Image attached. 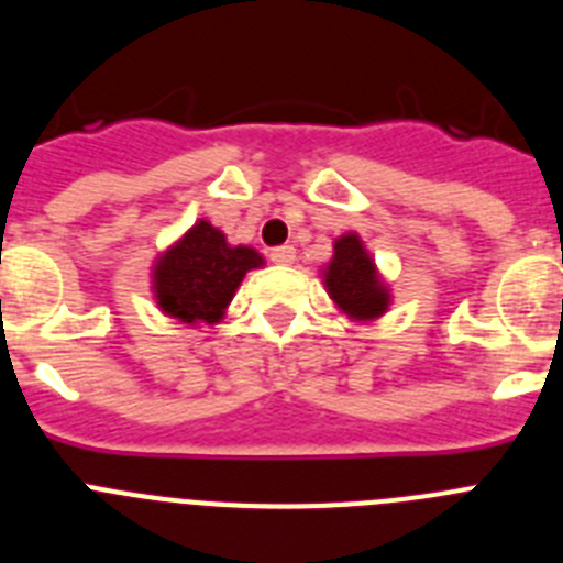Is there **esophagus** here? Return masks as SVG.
<instances>
[{
	"mask_svg": "<svg viewBox=\"0 0 563 563\" xmlns=\"http://www.w3.org/2000/svg\"><path fill=\"white\" fill-rule=\"evenodd\" d=\"M273 265H292L296 262V247L292 245H278L271 251Z\"/></svg>",
	"mask_w": 563,
	"mask_h": 563,
	"instance_id": "1",
	"label": "esophagus"
}]
</instances>
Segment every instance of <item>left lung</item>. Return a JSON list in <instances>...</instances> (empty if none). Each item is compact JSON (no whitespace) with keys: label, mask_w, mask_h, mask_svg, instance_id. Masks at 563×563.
<instances>
[{"label":"left lung","mask_w":563,"mask_h":563,"mask_svg":"<svg viewBox=\"0 0 563 563\" xmlns=\"http://www.w3.org/2000/svg\"><path fill=\"white\" fill-rule=\"evenodd\" d=\"M335 253L324 267V285L330 298L355 321H372L389 310V290L377 276L372 256L357 233L335 239Z\"/></svg>","instance_id":"left-lung-1"}]
</instances>
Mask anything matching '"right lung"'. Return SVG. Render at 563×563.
<instances>
[{
  "mask_svg": "<svg viewBox=\"0 0 563 563\" xmlns=\"http://www.w3.org/2000/svg\"><path fill=\"white\" fill-rule=\"evenodd\" d=\"M258 265L253 247H231L225 233L200 220L157 258L152 290L157 307L183 324H220L245 273Z\"/></svg>",
  "mask_w": 563,
  "mask_h": 563,
  "instance_id": "obj_1",
  "label": "right lung"
}]
</instances>
